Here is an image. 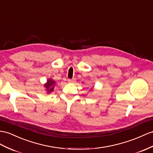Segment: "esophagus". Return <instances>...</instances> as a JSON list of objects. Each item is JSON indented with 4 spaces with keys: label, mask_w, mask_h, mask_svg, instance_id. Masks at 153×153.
<instances>
[{
    "label": "esophagus",
    "mask_w": 153,
    "mask_h": 153,
    "mask_svg": "<svg viewBox=\"0 0 153 153\" xmlns=\"http://www.w3.org/2000/svg\"><path fill=\"white\" fill-rule=\"evenodd\" d=\"M75 81H76L75 79H68V82L69 83H75Z\"/></svg>",
    "instance_id": "esophagus-1"
}]
</instances>
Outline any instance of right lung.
<instances>
[{
    "instance_id": "right-lung-1",
    "label": "right lung",
    "mask_w": 153,
    "mask_h": 153,
    "mask_svg": "<svg viewBox=\"0 0 153 153\" xmlns=\"http://www.w3.org/2000/svg\"><path fill=\"white\" fill-rule=\"evenodd\" d=\"M55 84H56V81H53V79H48V81H47V82H46V83H45L44 85L47 91V93L49 94L53 91Z\"/></svg>"
}]
</instances>
